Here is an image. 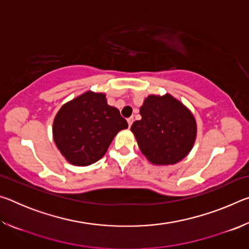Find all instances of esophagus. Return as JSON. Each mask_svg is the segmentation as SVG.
Returning <instances> with one entry per match:
<instances>
[{
  "instance_id": "obj_1",
  "label": "esophagus",
  "mask_w": 249,
  "mask_h": 249,
  "mask_svg": "<svg viewBox=\"0 0 249 249\" xmlns=\"http://www.w3.org/2000/svg\"><path fill=\"white\" fill-rule=\"evenodd\" d=\"M133 122H134V119H133V117H129V119H127V124H128V127H130V126H132Z\"/></svg>"
}]
</instances>
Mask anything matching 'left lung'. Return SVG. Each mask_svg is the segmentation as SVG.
<instances>
[{"instance_id": "obj_1", "label": "left lung", "mask_w": 249, "mask_h": 249, "mask_svg": "<svg viewBox=\"0 0 249 249\" xmlns=\"http://www.w3.org/2000/svg\"><path fill=\"white\" fill-rule=\"evenodd\" d=\"M142 120L130 130L148 161L156 166L175 165L190 153L196 138L192 112L171 94H150L140 108Z\"/></svg>"}]
</instances>
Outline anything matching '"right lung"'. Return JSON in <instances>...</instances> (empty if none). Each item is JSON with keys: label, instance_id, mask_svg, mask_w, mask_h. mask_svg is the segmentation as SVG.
Here are the masks:
<instances>
[{"label": "right lung", "instance_id": "obj_1", "mask_svg": "<svg viewBox=\"0 0 249 249\" xmlns=\"http://www.w3.org/2000/svg\"><path fill=\"white\" fill-rule=\"evenodd\" d=\"M127 127L119 109L107 104V95L87 91L57 112L53 136L67 161L84 167L102 158L116 134Z\"/></svg>", "mask_w": 249, "mask_h": 249}]
</instances>
